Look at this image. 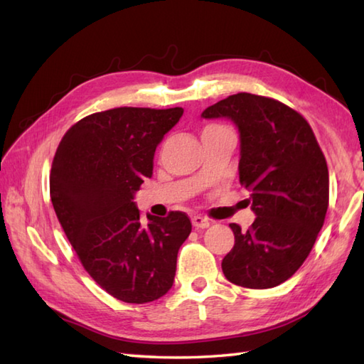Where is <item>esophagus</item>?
<instances>
[{"instance_id": "obj_1", "label": "esophagus", "mask_w": 364, "mask_h": 364, "mask_svg": "<svg viewBox=\"0 0 364 364\" xmlns=\"http://www.w3.org/2000/svg\"><path fill=\"white\" fill-rule=\"evenodd\" d=\"M192 225L196 228H208L211 225V222L210 219L203 218V215H194V218H192Z\"/></svg>"}]
</instances>
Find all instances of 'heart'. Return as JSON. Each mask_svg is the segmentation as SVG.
Instances as JSON below:
<instances>
[{"label": "heart", "instance_id": "1", "mask_svg": "<svg viewBox=\"0 0 364 364\" xmlns=\"http://www.w3.org/2000/svg\"><path fill=\"white\" fill-rule=\"evenodd\" d=\"M219 128H223V127H218V125H206L203 133H208V131H214V129H219Z\"/></svg>", "mask_w": 364, "mask_h": 364}]
</instances>
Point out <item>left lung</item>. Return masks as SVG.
<instances>
[{
    "label": "left lung",
    "mask_w": 364,
    "mask_h": 364,
    "mask_svg": "<svg viewBox=\"0 0 364 364\" xmlns=\"http://www.w3.org/2000/svg\"><path fill=\"white\" fill-rule=\"evenodd\" d=\"M202 115L236 123L239 183L257 214L247 230L230 223L235 245L222 259L223 275L242 288H274L304 264L326 220V156L304 115L278 100L241 92Z\"/></svg>",
    "instance_id": "8db88e82"
}]
</instances>
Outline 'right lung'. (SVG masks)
I'll list each match as a JSON object with an SVG mask.
<instances>
[{"mask_svg": "<svg viewBox=\"0 0 364 364\" xmlns=\"http://www.w3.org/2000/svg\"><path fill=\"white\" fill-rule=\"evenodd\" d=\"M183 107H114L90 114L64 134L50 173L58 220L98 286L127 304H146L172 288L176 257L191 235L186 213L142 214L133 197L151 178L158 144Z\"/></svg>", "mask_w": 364, "mask_h": 364, "instance_id": "right-lung-1", "label": "right lung"}]
</instances>
